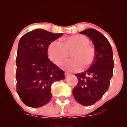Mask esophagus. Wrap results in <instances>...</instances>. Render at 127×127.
<instances>
[{
    "instance_id": "obj_1",
    "label": "esophagus",
    "mask_w": 127,
    "mask_h": 127,
    "mask_svg": "<svg viewBox=\"0 0 127 127\" xmlns=\"http://www.w3.org/2000/svg\"><path fill=\"white\" fill-rule=\"evenodd\" d=\"M69 75H70V73H68V72H65V77L68 76H69Z\"/></svg>"
}]
</instances>
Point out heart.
<instances>
[{"mask_svg":"<svg viewBox=\"0 0 127 127\" xmlns=\"http://www.w3.org/2000/svg\"><path fill=\"white\" fill-rule=\"evenodd\" d=\"M89 43V39L82 34L68 36L64 42L54 40L48 48L49 58L55 64H59L67 56L68 51L73 50L72 59L64 60L60 66L70 71H79L83 65L87 67L91 64L95 59V50Z\"/></svg>","mask_w":127,"mask_h":127,"instance_id":"heart-1","label":"heart"}]
</instances>
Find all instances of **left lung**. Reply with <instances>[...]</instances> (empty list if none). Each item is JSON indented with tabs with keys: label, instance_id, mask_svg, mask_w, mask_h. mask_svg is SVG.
<instances>
[{
	"label": "left lung",
	"instance_id": "1",
	"mask_svg": "<svg viewBox=\"0 0 127 127\" xmlns=\"http://www.w3.org/2000/svg\"><path fill=\"white\" fill-rule=\"evenodd\" d=\"M90 38L95 48V59L85 72L76 74L78 84L73 90L75 100L83 106H91L108 90L114 66L112 46L107 38L94 29L80 32Z\"/></svg>",
	"mask_w": 127,
	"mask_h": 127
}]
</instances>
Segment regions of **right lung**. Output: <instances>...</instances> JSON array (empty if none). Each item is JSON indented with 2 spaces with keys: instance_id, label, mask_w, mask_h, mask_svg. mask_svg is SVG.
<instances>
[{
  "instance_id": "1",
  "label": "right lung",
  "mask_w": 127,
  "mask_h": 127,
  "mask_svg": "<svg viewBox=\"0 0 127 127\" xmlns=\"http://www.w3.org/2000/svg\"><path fill=\"white\" fill-rule=\"evenodd\" d=\"M63 33L43 29L28 32L20 39L17 59V92L22 101L31 107H40L50 101L51 87L65 78L64 72L48 59V48Z\"/></svg>"
}]
</instances>
